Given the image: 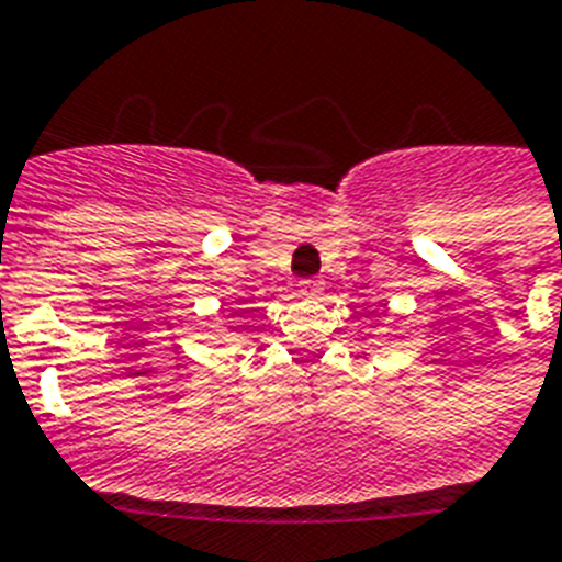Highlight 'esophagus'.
<instances>
[{
  "instance_id": "obj_1",
  "label": "esophagus",
  "mask_w": 562,
  "mask_h": 562,
  "mask_svg": "<svg viewBox=\"0 0 562 562\" xmlns=\"http://www.w3.org/2000/svg\"><path fill=\"white\" fill-rule=\"evenodd\" d=\"M300 294L308 296V300H317L323 294V282L321 280H303L300 282Z\"/></svg>"
}]
</instances>
